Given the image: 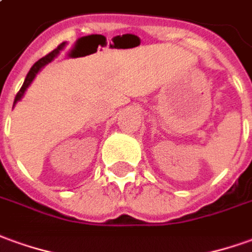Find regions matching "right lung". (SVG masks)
<instances>
[{"label":"right lung","instance_id":"add662e5","mask_svg":"<svg viewBox=\"0 0 252 252\" xmlns=\"http://www.w3.org/2000/svg\"><path fill=\"white\" fill-rule=\"evenodd\" d=\"M63 46H64V42L60 43L56 49H53L52 52H50V53H48L46 56H43L42 59H39V60H38V62H36V63L34 64L32 67H31L30 71H29V74H27V76H26V79H24L23 86L20 88V90H19V92H17L16 97H15V101H13V105H15V104H16L17 101L22 98V97H23L24 92H26V89H27L29 86H30V83L32 82V79L35 78V75L38 74V72H39V70L42 68L43 65H46L48 63H50V62H52V60H53V59H55L57 55H59V52L63 49Z\"/></svg>","mask_w":252,"mask_h":252}]
</instances>
